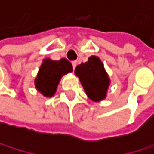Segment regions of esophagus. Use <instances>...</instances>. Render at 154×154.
Masks as SVG:
<instances>
[{
	"mask_svg": "<svg viewBox=\"0 0 154 154\" xmlns=\"http://www.w3.org/2000/svg\"><path fill=\"white\" fill-rule=\"evenodd\" d=\"M76 66H77V61H73V62H72V66H73V69H75Z\"/></svg>",
	"mask_w": 154,
	"mask_h": 154,
	"instance_id": "1",
	"label": "esophagus"
}]
</instances>
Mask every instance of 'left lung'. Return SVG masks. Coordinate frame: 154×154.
<instances>
[{
  "label": "left lung",
  "mask_w": 154,
  "mask_h": 154,
  "mask_svg": "<svg viewBox=\"0 0 154 154\" xmlns=\"http://www.w3.org/2000/svg\"><path fill=\"white\" fill-rule=\"evenodd\" d=\"M74 73L91 101L100 102L106 97L110 79L104 64L97 56H90L88 62L78 65Z\"/></svg>",
  "instance_id": "1"
}]
</instances>
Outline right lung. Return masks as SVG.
Returning a JSON list of instances; mask_svg holds the SVG:
<instances>
[{
  "mask_svg": "<svg viewBox=\"0 0 154 154\" xmlns=\"http://www.w3.org/2000/svg\"><path fill=\"white\" fill-rule=\"evenodd\" d=\"M72 71L71 63L66 58L59 61L45 58L41 65L34 81L36 89L45 97H52L56 92L61 78Z\"/></svg>",
  "mask_w": 154,
  "mask_h": 154,
  "instance_id": "1",
  "label": "right lung"
}]
</instances>
